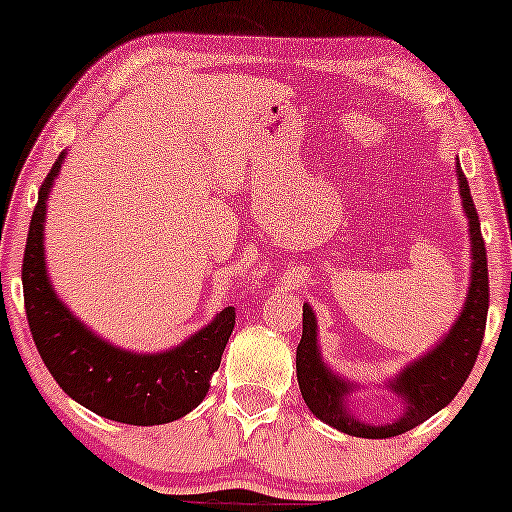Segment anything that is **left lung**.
Listing matches in <instances>:
<instances>
[{
  "mask_svg": "<svg viewBox=\"0 0 512 512\" xmlns=\"http://www.w3.org/2000/svg\"><path fill=\"white\" fill-rule=\"evenodd\" d=\"M457 180H460L464 214L469 219V236H472V284H469L462 315L457 317L448 337L424 358L411 363L392 383V390L407 399V411L402 419L387 426H368L346 414L344 395L349 392V385L332 375L322 363L315 339V315L308 305H303V337L296 349L298 385H301V395L308 409L337 431L356 438H392L407 433L431 419L445 404H450L472 373L481 342H484L486 313H489V264H486L477 207L472 202V192H469L460 163H457Z\"/></svg>",
  "mask_w": 512,
  "mask_h": 512,
  "instance_id": "1",
  "label": "left lung"
}]
</instances>
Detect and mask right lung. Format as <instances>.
Segmentation results:
<instances>
[{
	"label": "right lung",
	"mask_w": 512,
	"mask_h": 512,
	"mask_svg": "<svg viewBox=\"0 0 512 512\" xmlns=\"http://www.w3.org/2000/svg\"><path fill=\"white\" fill-rule=\"evenodd\" d=\"M64 154L43 180L23 252V303L38 354L69 397L110 421L132 426L168 424L202 402L236 327V308L166 354L139 356L91 334L50 289L43 257L45 202Z\"/></svg>",
	"instance_id": "1"
}]
</instances>
